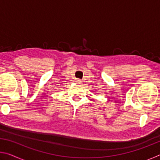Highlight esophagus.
<instances>
[{
  "mask_svg": "<svg viewBox=\"0 0 160 160\" xmlns=\"http://www.w3.org/2000/svg\"><path fill=\"white\" fill-rule=\"evenodd\" d=\"M76 82L78 83V84H80L81 83V80L80 79H77L76 80Z\"/></svg>",
  "mask_w": 160,
  "mask_h": 160,
  "instance_id": "obj_1",
  "label": "esophagus"
}]
</instances>
